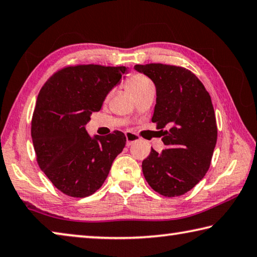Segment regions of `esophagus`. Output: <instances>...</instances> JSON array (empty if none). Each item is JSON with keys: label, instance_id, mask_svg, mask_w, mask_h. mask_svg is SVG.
<instances>
[{"label": "esophagus", "instance_id": "1", "mask_svg": "<svg viewBox=\"0 0 257 257\" xmlns=\"http://www.w3.org/2000/svg\"><path fill=\"white\" fill-rule=\"evenodd\" d=\"M125 137H126V145L127 146H131L132 144H134V142L140 140V137L137 136V134L133 132H126Z\"/></svg>", "mask_w": 257, "mask_h": 257}]
</instances>
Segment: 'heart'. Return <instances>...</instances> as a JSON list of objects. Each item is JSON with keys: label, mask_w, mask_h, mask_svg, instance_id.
Listing matches in <instances>:
<instances>
[{"label": "heart", "mask_w": 257, "mask_h": 257, "mask_svg": "<svg viewBox=\"0 0 257 257\" xmlns=\"http://www.w3.org/2000/svg\"><path fill=\"white\" fill-rule=\"evenodd\" d=\"M150 85H153V83L148 77L142 74H133L126 81V89H127L128 93L132 95H136Z\"/></svg>", "instance_id": "b5f03b06"}]
</instances>
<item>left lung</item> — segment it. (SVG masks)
Returning a JSON list of instances; mask_svg holds the SVG:
<instances>
[{
  "instance_id": "obj_1",
  "label": "left lung",
  "mask_w": 257,
  "mask_h": 257,
  "mask_svg": "<svg viewBox=\"0 0 257 257\" xmlns=\"http://www.w3.org/2000/svg\"><path fill=\"white\" fill-rule=\"evenodd\" d=\"M156 86L151 120L166 146L161 154L151 148L142 172L155 191L165 197L184 195L207 173L217 140L211 95L198 77L183 67L136 65Z\"/></svg>"
}]
</instances>
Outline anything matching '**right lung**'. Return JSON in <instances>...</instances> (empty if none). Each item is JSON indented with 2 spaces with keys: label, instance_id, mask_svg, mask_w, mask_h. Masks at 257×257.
<instances>
[{
  "label": "right lung",
  "instance_id": "1",
  "mask_svg": "<svg viewBox=\"0 0 257 257\" xmlns=\"http://www.w3.org/2000/svg\"><path fill=\"white\" fill-rule=\"evenodd\" d=\"M127 68L78 65L52 75L37 96L32 139L39 166L65 195L84 198L102 186L126 144L123 132L90 137L85 125Z\"/></svg>",
  "mask_w": 257,
  "mask_h": 257
}]
</instances>
